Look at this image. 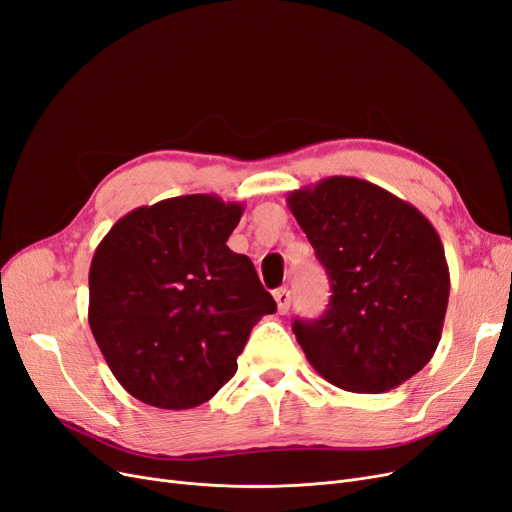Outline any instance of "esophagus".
<instances>
[{"mask_svg":"<svg viewBox=\"0 0 512 512\" xmlns=\"http://www.w3.org/2000/svg\"><path fill=\"white\" fill-rule=\"evenodd\" d=\"M274 299H276V305H278V314H288V309H291V291L288 288H278V291H274Z\"/></svg>","mask_w":512,"mask_h":512,"instance_id":"esophagus-1","label":"esophagus"}]
</instances>
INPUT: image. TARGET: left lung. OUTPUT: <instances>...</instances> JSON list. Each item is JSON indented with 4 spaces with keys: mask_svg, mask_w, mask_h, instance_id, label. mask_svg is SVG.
Here are the masks:
<instances>
[{
    "mask_svg": "<svg viewBox=\"0 0 512 512\" xmlns=\"http://www.w3.org/2000/svg\"><path fill=\"white\" fill-rule=\"evenodd\" d=\"M286 203L330 280L318 320H295L307 362L351 393H385L429 364L441 339L450 270L431 221L385 188L347 175Z\"/></svg>",
    "mask_w": 512,
    "mask_h": 512,
    "instance_id": "left-lung-1",
    "label": "left lung"
}]
</instances>
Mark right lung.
Instances as JSON below:
<instances>
[{
    "label": "right lung",
    "instance_id": "obj_1",
    "mask_svg": "<svg viewBox=\"0 0 512 512\" xmlns=\"http://www.w3.org/2000/svg\"><path fill=\"white\" fill-rule=\"evenodd\" d=\"M242 211L217 194L173 196L123 215L98 244L87 320L110 372L140 402H209L253 326L276 311L253 261L226 244Z\"/></svg>",
    "mask_w": 512,
    "mask_h": 512
}]
</instances>
